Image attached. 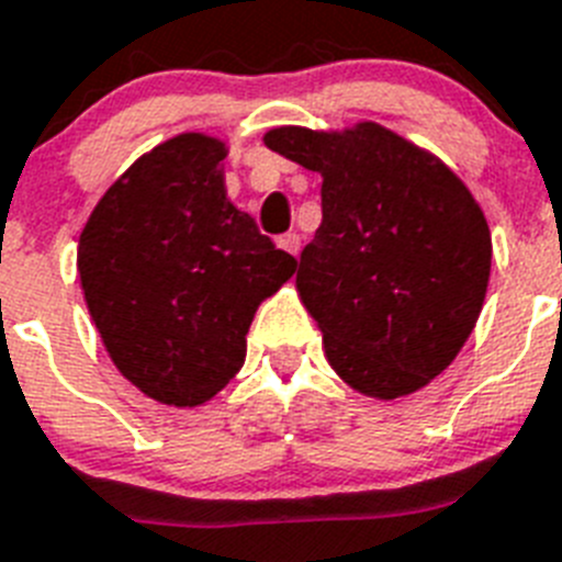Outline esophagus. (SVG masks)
Returning <instances> with one entry per match:
<instances>
[{
    "label": "esophagus",
    "instance_id": "1",
    "mask_svg": "<svg viewBox=\"0 0 562 562\" xmlns=\"http://www.w3.org/2000/svg\"><path fill=\"white\" fill-rule=\"evenodd\" d=\"M277 246L282 248V251H288V254H300V246H302V237L296 232H288V234H280V237H277Z\"/></svg>",
    "mask_w": 562,
    "mask_h": 562
}]
</instances>
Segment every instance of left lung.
Returning a JSON list of instances; mask_svg holds the SVG:
<instances>
[{
	"label": "left lung",
	"instance_id": "obj_1",
	"mask_svg": "<svg viewBox=\"0 0 562 562\" xmlns=\"http://www.w3.org/2000/svg\"><path fill=\"white\" fill-rule=\"evenodd\" d=\"M266 146L322 175V226L296 288L330 368L364 396L416 393L456 359L484 305L481 206L441 160L379 124L280 126Z\"/></svg>",
	"mask_w": 562,
	"mask_h": 562
}]
</instances>
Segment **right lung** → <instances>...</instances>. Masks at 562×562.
Masks as SVG:
<instances>
[{"instance_id": "1", "label": "right lung", "mask_w": 562, "mask_h": 562, "mask_svg": "<svg viewBox=\"0 0 562 562\" xmlns=\"http://www.w3.org/2000/svg\"><path fill=\"white\" fill-rule=\"evenodd\" d=\"M226 146H155L92 209L78 240L87 308L115 368L149 398L198 407L246 362L254 311L296 271L226 198Z\"/></svg>"}]
</instances>
